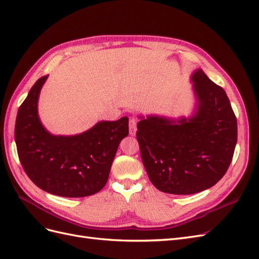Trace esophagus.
Masks as SVG:
<instances>
[{"instance_id":"obj_1","label":"esophagus","mask_w":259,"mask_h":259,"mask_svg":"<svg viewBox=\"0 0 259 259\" xmlns=\"http://www.w3.org/2000/svg\"><path fill=\"white\" fill-rule=\"evenodd\" d=\"M128 127H130V134L132 136H134L137 131V121L135 119H131L128 123Z\"/></svg>"}]
</instances>
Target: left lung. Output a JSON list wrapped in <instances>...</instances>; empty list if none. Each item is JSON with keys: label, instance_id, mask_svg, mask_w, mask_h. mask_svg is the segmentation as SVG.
<instances>
[{"label": "left lung", "instance_id": "left-lung-1", "mask_svg": "<svg viewBox=\"0 0 259 259\" xmlns=\"http://www.w3.org/2000/svg\"><path fill=\"white\" fill-rule=\"evenodd\" d=\"M191 82L192 115H140L137 124L148 177L165 193L192 194L216 185L228 169L237 145V117L226 92L202 69L192 73Z\"/></svg>", "mask_w": 259, "mask_h": 259}]
</instances>
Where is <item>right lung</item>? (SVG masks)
I'll return each instance as SVG.
<instances>
[{
    "label": "right lung",
    "mask_w": 259,
    "mask_h": 259,
    "mask_svg": "<svg viewBox=\"0 0 259 259\" xmlns=\"http://www.w3.org/2000/svg\"><path fill=\"white\" fill-rule=\"evenodd\" d=\"M49 75L31 88L19 107L15 142L21 165L42 190L65 198H82L100 191L110 173L123 138L128 135V117L100 121L72 136L53 135L37 113L38 96Z\"/></svg>",
    "instance_id": "right-lung-1"
}]
</instances>
